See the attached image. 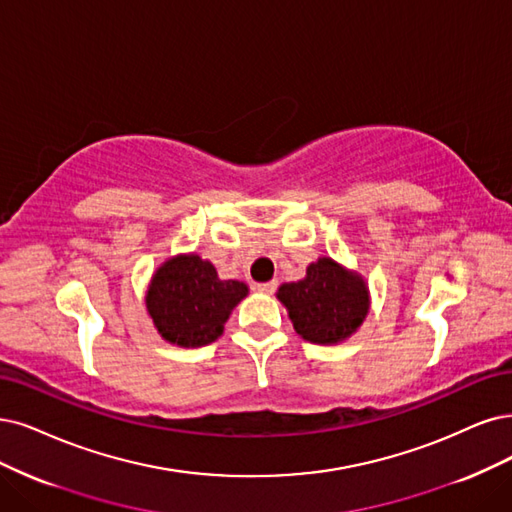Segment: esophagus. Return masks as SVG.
Here are the masks:
<instances>
[{
  "mask_svg": "<svg viewBox=\"0 0 512 512\" xmlns=\"http://www.w3.org/2000/svg\"><path fill=\"white\" fill-rule=\"evenodd\" d=\"M255 289H257L259 293L272 295V293L276 291V282H274V280H272V282H259V285H255Z\"/></svg>",
  "mask_w": 512,
  "mask_h": 512,
  "instance_id": "34e87169",
  "label": "esophagus"
}]
</instances>
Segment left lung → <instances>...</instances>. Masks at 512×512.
<instances>
[{
  "mask_svg": "<svg viewBox=\"0 0 512 512\" xmlns=\"http://www.w3.org/2000/svg\"><path fill=\"white\" fill-rule=\"evenodd\" d=\"M276 297L306 342L331 346L348 339L369 312V289L361 274L331 257L310 263L306 278L280 285Z\"/></svg>",
  "mask_w": 512,
  "mask_h": 512,
  "instance_id": "8db88e82",
  "label": "left lung"
}]
</instances>
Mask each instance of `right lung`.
Segmentation results:
<instances>
[{
  "mask_svg": "<svg viewBox=\"0 0 512 512\" xmlns=\"http://www.w3.org/2000/svg\"><path fill=\"white\" fill-rule=\"evenodd\" d=\"M249 295L240 280H221L211 261L189 253L164 261L151 278L145 306L168 344L200 348L223 333L225 320Z\"/></svg>",
  "mask_w": 512,
  "mask_h": 512,
  "instance_id": "add662e5",
  "label": "right lung"
}]
</instances>
